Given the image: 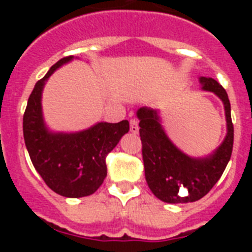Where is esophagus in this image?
Returning <instances> with one entry per match:
<instances>
[{"instance_id":"34e87169","label":"esophagus","mask_w":252,"mask_h":252,"mask_svg":"<svg viewBox=\"0 0 252 252\" xmlns=\"http://www.w3.org/2000/svg\"><path fill=\"white\" fill-rule=\"evenodd\" d=\"M130 131L132 133L139 132V121L135 119L130 120Z\"/></svg>"}]
</instances>
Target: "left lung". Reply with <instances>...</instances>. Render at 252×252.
<instances>
[{
  "label": "left lung",
  "instance_id": "1",
  "mask_svg": "<svg viewBox=\"0 0 252 252\" xmlns=\"http://www.w3.org/2000/svg\"><path fill=\"white\" fill-rule=\"evenodd\" d=\"M203 90L215 92L226 111L227 135L217 150L206 159H192L166 137L157 111L140 108V139L149 188L162 202L188 203L203 198L223 174L233 148V124L226 90L213 78H201Z\"/></svg>",
  "mask_w": 252,
  "mask_h": 252
}]
</instances>
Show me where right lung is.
<instances>
[{
	"mask_svg": "<svg viewBox=\"0 0 252 252\" xmlns=\"http://www.w3.org/2000/svg\"><path fill=\"white\" fill-rule=\"evenodd\" d=\"M72 57H64L36 82L24 113V140L32 165L46 186L69 198L91 195L107 175L106 158L128 132L127 120L119 124L99 122L78 133H50L41 116V91L55 69Z\"/></svg>",
	"mask_w": 252,
	"mask_h": 252,
	"instance_id": "right-lung-1",
	"label": "right lung"
}]
</instances>
